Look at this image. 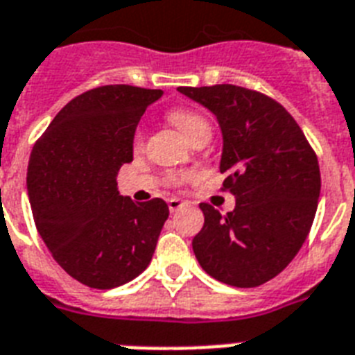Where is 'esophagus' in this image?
Instances as JSON below:
<instances>
[{"label":"esophagus","instance_id":"34e87169","mask_svg":"<svg viewBox=\"0 0 355 355\" xmlns=\"http://www.w3.org/2000/svg\"><path fill=\"white\" fill-rule=\"evenodd\" d=\"M184 205H186V202L180 199H177V197H171V199L167 200V206H169V211H171V214H175V211L180 210Z\"/></svg>","mask_w":355,"mask_h":355}]
</instances>
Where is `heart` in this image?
Listing matches in <instances>:
<instances>
[{
    "mask_svg": "<svg viewBox=\"0 0 355 355\" xmlns=\"http://www.w3.org/2000/svg\"><path fill=\"white\" fill-rule=\"evenodd\" d=\"M169 119H171L173 125H177L180 128V132L193 141L199 134L210 132V125L206 121V118L202 114L195 112V110H189V108H173L169 112ZM144 139V130H138L136 136H134V144L139 145ZM182 180H186V175H173L171 182L180 184Z\"/></svg>",
    "mask_w": 355,
    "mask_h": 355,
    "instance_id": "obj_1",
    "label": "heart"
}]
</instances>
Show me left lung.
Returning <instances> with one entry per match:
<instances>
[{
  "label": "left lung",
  "mask_w": 355,
  "mask_h": 355,
  "mask_svg": "<svg viewBox=\"0 0 355 355\" xmlns=\"http://www.w3.org/2000/svg\"><path fill=\"white\" fill-rule=\"evenodd\" d=\"M216 114L223 130V191L236 208L200 202L195 258L216 280L258 287L280 275L306 241L320 193L319 160L302 128L272 97L234 85L180 86Z\"/></svg>",
  "instance_id": "left-lung-1"
}]
</instances>
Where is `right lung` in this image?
<instances>
[{"instance_id":"right-lung-1","label":"right lung","mask_w":355,"mask_h":355,"mask_svg":"<svg viewBox=\"0 0 355 355\" xmlns=\"http://www.w3.org/2000/svg\"><path fill=\"white\" fill-rule=\"evenodd\" d=\"M162 96L128 85L80 94L36 139L27 167L35 225L60 267L80 284L112 289L147 269L169 217L166 200L134 202L118 191L132 162L134 130Z\"/></svg>"}]
</instances>
